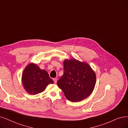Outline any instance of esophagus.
Masks as SVG:
<instances>
[{
    "label": "esophagus",
    "instance_id": "esophagus-1",
    "mask_svg": "<svg viewBox=\"0 0 128 128\" xmlns=\"http://www.w3.org/2000/svg\"><path fill=\"white\" fill-rule=\"evenodd\" d=\"M53 80L54 81V83H55V84L57 83V78H54Z\"/></svg>",
    "mask_w": 128,
    "mask_h": 128
}]
</instances>
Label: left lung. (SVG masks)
<instances>
[{"label": "left lung", "mask_w": 128, "mask_h": 128, "mask_svg": "<svg viewBox=\"0 0 128 128\" xmlns=\"http://www.w3.org/2000/svg\"><path fill=\"white\" fill-rule=\"evenodd\" d=\"M64 71L57 85L68 100L80 101L90 96L94 88L96 76L88 64L75 59H66Z\"/></svg>", "instance_id": "obj_1"}]
</instances>
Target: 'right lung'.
<instances>
[{"label": "right lung", "mask_w": 128, "mask_h": 128, "mask_svg": "<svg viewBox=\"0 0 128 128\" xmlns=\"http://www.w3.org/2000/svg\"><path fill=\"white\" fill-rule=\"evenodd\" d=\"M22 81L26 91L31 94L42 92L49 84H54L47 71L34 64H30L24 68Z\"/></svg>", "instance_id": "obj_1"}]
</instances>
